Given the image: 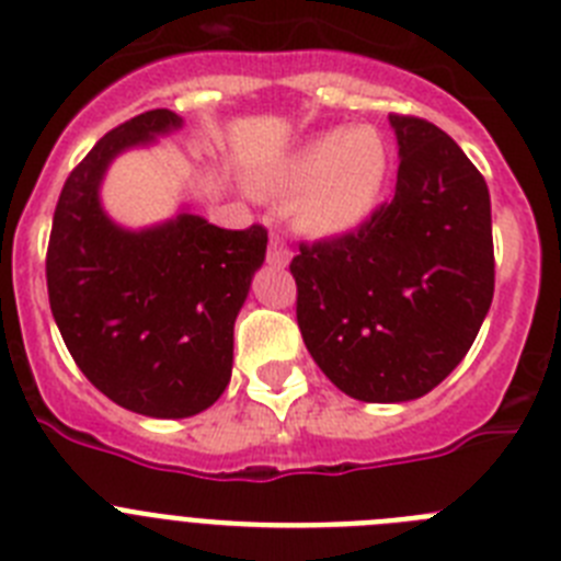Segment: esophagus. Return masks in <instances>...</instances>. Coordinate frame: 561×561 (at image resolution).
<instances>
[{
  "instance_id": "1",
  "label": "esophagus",
  "mask_w": 561,
  "mask_h": 561,
  "mask_svg": "<svg viewBox=\"0 0 561 561\" xmlns=\"http://www.w3.org/2000/svg\"><path fill=\"white\" fill-rule=\"evenodd\" d=\"M289 257H291L289 247H286L277 236L270 238V247H266V261H270L272 266H286L289 264Z\"/></svg>"
}]
</instances>
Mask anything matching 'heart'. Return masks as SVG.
Masks as SVG:
<instances>
[{
	"mask_svg": "<svg viewBox=\"0 0 561 561\" xmlns=\"http://www.w3.org/2000/svg\"><path fill=\"white\" fill-rule=\"evenodd\" d=\"M390 176V146L376 126L329 128L291 151L266 176L272 191L297 193L291 216L309 236L356 230L374 216Z\"/></svg>",
	"mask_w": 561,
	"mask_h": 561,
	"instance_id": "1",
	"label": "heart"
}]
</instances>
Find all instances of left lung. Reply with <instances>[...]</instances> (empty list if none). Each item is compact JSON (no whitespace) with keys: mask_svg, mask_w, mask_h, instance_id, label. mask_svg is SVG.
<instances>
[{"mask_svg":"<svg viewBox=\"0 0 561 561\" xmlns=\"http://www.w3.org/2000/svg\"><path fill=\"white\" fill-rule=\"evenodd\" d=\"M399 176L354 232L291 257L297 325L342 393L410 401L472 348L494 297L492 202L478 168L433 123L390 114Z\"/></svg>","mask_w":561,"mask_h":561,"instance_id":"1","label":"left lung"}]
</instances>
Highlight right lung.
Here are the masks:
<instances>
[{
	"label": "right lung",
	"instance_id": "add662e5",
	"mask_svg": "<svg viewBox=\"0 0 561 561\" xmlns=\"http://www.w3.org/2000/svg\"><path fill=\"white\" fill-rule=\"evenodd\" d=\"M151 108L106 137L69 173L47 247L49 309L81 374L151 419H187L225 393L232 325L266 255V230H221L196 213L146 230L114 225L101 182L117 153L176 131Z\"/></svg>",
	"mask_w": 561,
	"mask_h": 561
}]
</instances>
